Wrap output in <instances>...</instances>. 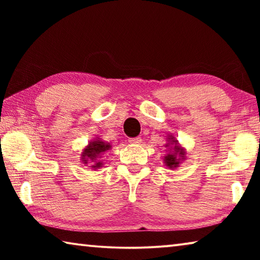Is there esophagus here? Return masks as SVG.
Segmentation results:
<instances>
[{
  "instance_id": "1",
  "label": "esophagus",
  "mask_w": 260,
  "mask_h": 260,
  "mask_svg": "<svg viewBox=\"0 0 260 260\" xmlns=\"http://www.w3.org/2000/svg\"><path fill=\"white\" fill-rule=\"evenodd\" d=\"M128 142L132 143V144H140L141 142H142V139L141 138H132L128 140Z\"/></svg>"
}]
</instances>
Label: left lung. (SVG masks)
Here are the masks:
<instances>
[{
	"label": "left lung",
	"mask_w": 260,
	"mask_h": 260,
	"mask_svg": "<svg viewBox=\"0 0 260 260\" xmlns=\"http://www.w3.org/2000/svg\"><path fill=\"white\" fill-rule=\"evenodd\" d=\"M169 143L165 144V147H169L170 145H173V147H170L169 149V153L164 157V162L167 167H170V169H175V167H178L180 162H181L184 157H186V151H184V149L181 148L179 146L178 143V140L174 139V136L172 135H169Z\"/></svg>",
	"instance_id": "obj_1"
}]
</instances>
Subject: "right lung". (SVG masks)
<instances>
[{"instance_id": "obj_1", "label": "right lung", "mask_w": 260, "mask_h": 260, "mask_svg": "<svg viewBox=\"0 0 260 260\" xmlns=\"http://www.w3.org/2000/svg\"><path fill=\"white\" fill-rule=\"evenodd\" d=\"M111 149V146L108 142H104V141L100 140V139H95L93 141H90L89 144L83 149V151L81 153V159L83 164H87V162H94V165H91L94 170L100 169L102 166V161L99 160L101 156L103 153Z\"/></svg>"}]
</instances>
